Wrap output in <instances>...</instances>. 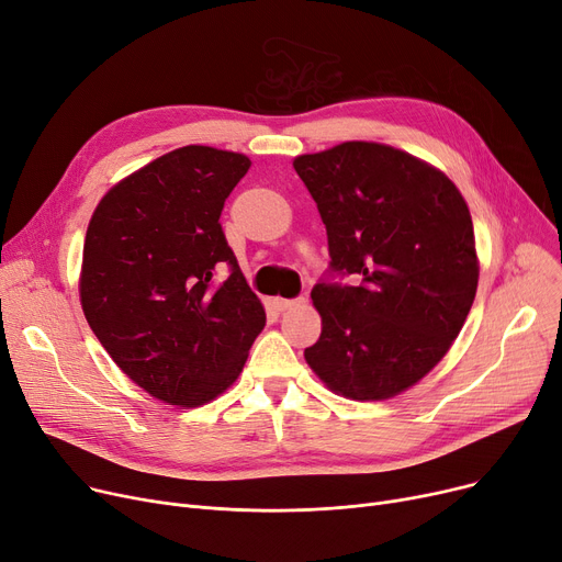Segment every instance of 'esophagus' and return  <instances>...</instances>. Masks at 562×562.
Instances as JSON below:
<instances>
[{
    "label": "esophagus",
    "instance_id": "1",
    "mask_svg": "<svg viewBox=\"0 0 562 562\" xmlns=\"http://www.w3.org/2000/svg\"><path fill=\"white\" fill-rule=\"evenodd\" d=\"M302 302H306L304 297L302 300H281V297H277L274 300V306L279 308V311H290L292 306H297V304H302Z\"/></svg>",
    "mask_w": 562,
    "mask_h": 562
}]
</instances>
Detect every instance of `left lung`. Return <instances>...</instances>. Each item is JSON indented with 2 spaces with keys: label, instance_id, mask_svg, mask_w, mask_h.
<instances>
[{
  "label": "left lung",
  "instance_id": "obj_1",
  "mask_svg": "<svg viewBox=\"0 0 562 562\" xmlns=\"http://www.w3.org/2000/svg\"><path fill=\"white\" fill-rule=\"evenodd\" d=\"M327 228L331 270L317 283L323 331L304 359L329 391L372 403L418 384L456 342L477 290L469 205L441 169L375 142L292 159Z\"/></svg>",
  "mask_w": 562,
  "mask_h": 562
}]
</instances>
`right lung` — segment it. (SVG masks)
Segmentation results:
<instances>
[{"label":"right lung","instance_id":"right-lung-1","mask_svg":"<svg viewBox=\"0 0 562 562\" xmlns=\"http://www.w3.org/2000/svg\"><path fill=\"white\" fill-rule=\"evenodd\" d=\"M249 167L243 153L182 146L119 180L91 215L85 317L125 375L167 405L192 409L222 395L265 327L220 224ZM220 263L232 277L215 289Z\"/></svg>","mask_w":562,"mask_h":562}]
</instances>
